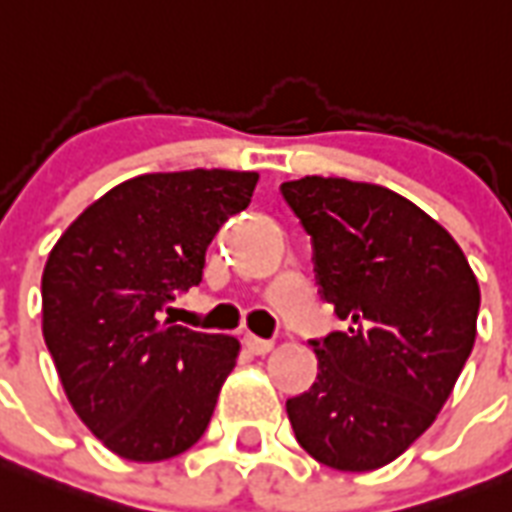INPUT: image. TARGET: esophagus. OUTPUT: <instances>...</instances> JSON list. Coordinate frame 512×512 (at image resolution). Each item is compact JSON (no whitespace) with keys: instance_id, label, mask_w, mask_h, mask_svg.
<instances>
[{"instance_id":"obj_1","label":"esophagus","mask_w":512,"mask_h":512,"mask_svg":"<svg viewBox=\"0 0 512 512\" xmlns=\"http://www.w3.org/2000/svg\"><path fill=\"white\" fill-rule=\"evenodd\" d=\"M243 342L253 355H267V352L275 347V342H269V339H261V336H253V334H245Z\"/></svg>"}]
</instances>
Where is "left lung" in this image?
I'll return each mask as SVG.
<instances>
[{
  "instance_id": "left-lung-1",
  "label": "left lung",
  "mask_w": 512,
  "mask_h": 512,
  "mask_svg": "<svg viewBox=\"0 0 512 512\" xmlns=\"http://www.w3.org/2000/svg\"><path fill=\"white\" fill-rule=\"evenodd\" d=\"M280 192L347 323L312 342L318 382L285 403L296 441L344 473L390 465L433 425L473 352L478 280L457 240L392 189L304 176Z\"/></svg>"
}]
</instances>
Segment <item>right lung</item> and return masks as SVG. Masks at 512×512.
Segmentation results:
<instances>
[{
	"instance_id": "1",
	"label": "right lung",
	"mask_w": 512,
	"mask_h": 512,
	"mask_svg": "<svg viewBox=\"0 0 512 512\" xmlns=\"http://www.w3.org/2000/svg\"><path fill=\"white\" fill-rule=\"evenodd\" d=\"M259 173L181 170L122 181L58 237L42 272V334L87 430L130 462L200 441L240 355L235 336L162 320L200 285L205 251L248 208Z\"/></svg>"
}]
</instances>
